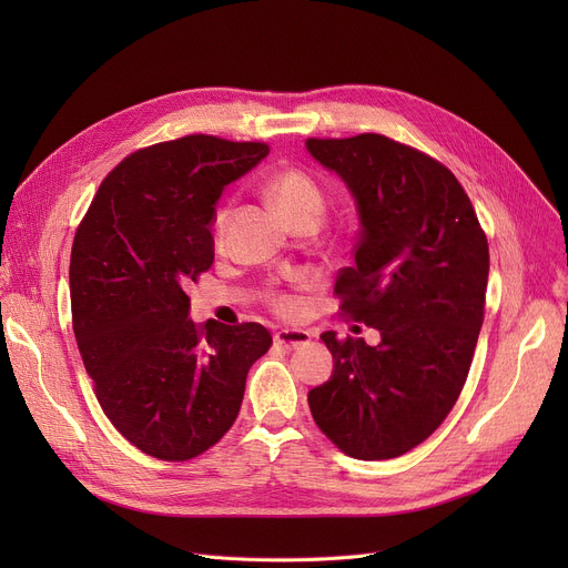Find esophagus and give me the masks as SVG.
Instances as JSON below:
<instances>
[{
	"instance_id": "obj_1",
	"label": "esophagus",
	"mask_w": 568,
	"mask_h": 568,
	"mask_svg": "<svg viewBox=\"0 0 568 568\" xmlns=\"http://www.w3.org/2000/svg\"><path fill=\"white\" fill-rule=\"evenodd\" d=\"M274 343L285 349H296L311 343V334L304 329H281L274 334Z\"/></svg>"
}]
</instances>
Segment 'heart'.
I'll use <instances>...</instances> for the list:
<instances>
[{"instance_id": "1", "label": "heart", "mask_w": 568, "mask_h": 568, "mask_svg": "<svg viewBox=\"0 0 568 568\" xmlns=\"http://www.w3.org/2000/svg\"><path fill=\"white\" fill-rule=\"evenodd\" d=\"M268 191L278 200L283 206V212L290 216L292 223H296L304 216H322L324 214V193L315 179L300 170V168H285L278 170L272 179H268ZM234 216V202L225 200L216 206L214 221H212V232L216 244H223V239L230 230ZM272 308L281 315H292L296 308H300V302L294 300L292 294H274L268 300Z\"/></svg>"}]
</instances>
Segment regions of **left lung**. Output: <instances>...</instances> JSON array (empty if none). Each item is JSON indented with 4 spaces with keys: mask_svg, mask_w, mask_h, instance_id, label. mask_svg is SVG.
I'll use <instances>...</instances> for the list:
<instances>
[{
    "mask_svg": "<svg viewBox=\"0 0 568 568\" xmlns=\"http://www.w3.org/2000/svg\"><path fill=\"white\" fill-rule=\"evenodd\" d=\"M356 200L362 232L334 292L382 341L324 332L334 375L308 392L315 424L359 460L412 452L463 392L484 324L488 239L456 174L379 133L308 138Z\"/></svg>",
    "mask_w": 568,
    "mask_h": 568,
    "instance_id": "obj_1",
    "label": "left lung"
}]
</instances>
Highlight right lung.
I'll list each match as a JSON object with an SVG mask.
<instances>
[{
  "mask_svg": "<svg viewBox=\"0 0 568 568\" xmlns=\"http://www.w3.org/2000/svg\"><path fill=\"white\" fill-rule=\"evenodd\" d=\"M264 142L186 135L144 146L101 182L71 251L73 334L112 426L146 456L182 463L234 424L246 375L272 347L257 322L189 320V285L214 264L223 189Z\"/></svg>",
  "mask_w": 568,
  "mask_h": 568,
  "instance_id": "right-lung-1",
  "label": "right lung"
}]
</instances>
